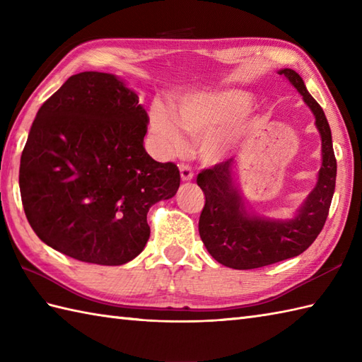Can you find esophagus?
I'll use <instances>...</instances> for the list:
<instances>
[{
	"label": "esophagus",
	"instance_id": "obj_1",
	"mask_svg": "<svg viewBox=\"0 0 362 362\" xmlns=\"http://www.w3.org/2000/svg\"><path fill=\"white\" fill-rule=\"evenodd\" d=\"M180 177H182L183 182L193 180V177H194L193 168H191V166L187 165V163H180Z\"/></svg>",
	"mask_w": 362,
	"mask_h": 362
}]
</instances>
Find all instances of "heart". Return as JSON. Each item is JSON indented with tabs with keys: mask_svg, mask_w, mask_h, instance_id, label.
I'll return each mask as SVG.
<instances>
[{
	"mask_svg": "<svg viewBox=\"0 0 362 362\" xmlns=\"http://www.w3.org/2000/svg\"><path fill=\"white\" fill-rule=\"evenodd\" d=\"M249 104L250 96L240 90L199 91L180 98L174 105V113L163 105H153L151 127L168 151H179L183 146L180 127L191 136H204V157L216 161L232 148L236 138L235 121Z\"/></svg>",
	"mask_w": 362,
	"mask_h": 362,
	"instance_id": "1",
	"label": "heart"
}]
</instances>
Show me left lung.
<instances>
[{
  "instance_id": "obj_1",
  "label": "left lung",
  "mask_w": 362,
  "mask_h": 362,
  "mask_svg": "<svg viewBox=\"0 0 362 362\" xmlns=\"http://www.w3.org/2000/svg\"><path fill=\"white\" fill-rule=\"evenodd\" d=\"M280 74L310 105L322 136L319 182L297 216L291 221L249 216L235 187L232 161H221L197 174V185L205 194L199 218V233L205 247L218 263L241 271L279 263L308 249L325 226L334 193L336 157L325 113L294 70L284 68Z\"/></svg>"
}]
</instances>
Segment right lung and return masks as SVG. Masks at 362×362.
Returning <instances> with one entry per match:
<instances>
[{
	"label": "right lung",
	"mask_w": 362,
	"mask_h": 362,
	"mask_svg": "<svg viewBox=\"0 0 362 362\" xmlns=\"http://www.w3.org/2000/svg\"><path fill=\"white\" fill-rule=\"evenodd\" d=\"M149 117L113 74L71 76L38 109L20 161L23 209L35 235L74 259L119 266L149 240L148 211L180 185L143 140Z\"/></svg>",
	"instance_id": "right-lung-1"
}]
</instances>
